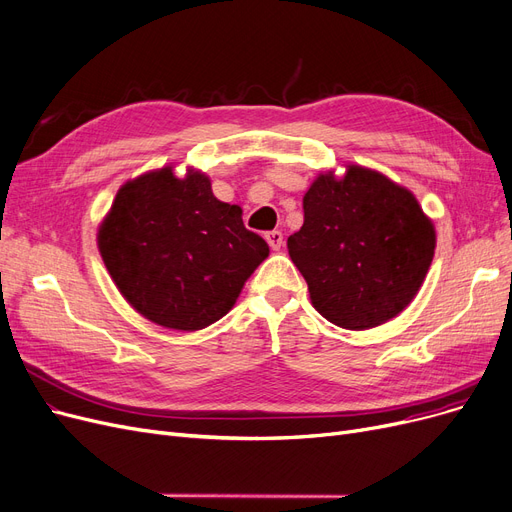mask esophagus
Listing matches in <instances>:
<instances>
[{
    "instance_id": "obj_1",
    "label": "esophagus",
    "mask_w": 512,
    "mask_h": 512,
    "mask_svg": "<svg viewBox=\"0 0 512 512\" xmlns=\"http://www.w3.org/2000/svg\"><path fill=\"white\" fill-rule=\"evenodd\" d=\"M265 240H268V244H270V247H272V251H280L284 236H282V232H278V230H272V232H265Z\"/></svg>"
}]
</instances>
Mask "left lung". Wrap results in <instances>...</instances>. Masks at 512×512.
<instances>
[{
  "label": "left lung",
  "instance_id": "left-lung-1",
  "mask_svg": "<svg viewBox=\"0 0 512 512\" xmlns=\"http://www.w3.org/2000/svg\"><path fill=\"white\" fill-rule=\"evenodd\" d=\"M303 226L286 240L311 305L328 322L368 330L418 295L435 255V226L416 196L381 171L320 173L303 196Z\"/></svg>",
  "mask_w": 512,
  "mask_h": 512
}]
</instances>
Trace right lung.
I'll use <instances>...</instances> for the list:
<instances>
[{
    "label": "right lung",
    "mask_w": 512,
    "mask_h": 512,
    "mask_svg": "<svg viewBox=\"0 0 512 512\" xmlns=\"http://www.w3.org/2000/svg\"><path fill=\"white\" fill-rule=\"evenodd\" d=\"M98 249L123 299L163 328L194 332L224 318L270 255L221 203L209 175L173 165L127 180L98 228Z\"/></svg>",
    "instance_id": "1"
}]
</instances>
